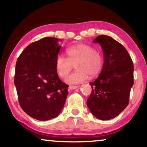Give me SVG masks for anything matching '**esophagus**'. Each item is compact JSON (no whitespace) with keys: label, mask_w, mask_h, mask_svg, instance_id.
Segmentation results:
<instances>
[{"label":"esophagus","mask_w":147,"mask_h":147,"mask_svg":"<svg viewBox=\"0 0 147 147\" xmlns=\"http://www.w3.org/2000/svg\"><path fill=\"white\" fill-rule=\"evenodd\" d=\"M79 88V86H69V90H74V89H76V88Z\"/></svg>","instance_id":"esophagus-1"}]
</instances>
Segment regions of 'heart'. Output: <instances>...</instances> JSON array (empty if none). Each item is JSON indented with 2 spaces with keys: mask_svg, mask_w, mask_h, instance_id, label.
Wrapping results in <instances>:
<instances>
[{
  "mask_svg": "<svg viewBox=\"0 0 147 147\" xmlns=\"http://www.w3.org/2000/svg\"><path fill=\"white\" fill-rule=\"evenodd\" d=\"M67 58L58 55L55 59V67L60 78H63L73 69H77L65 78L69 84H78L86 81L89 78L95 77L101 71L103 59L99 52L91 46L78 44L71 46L66 50Z\"/></svg>",
  "mask_w": 147,
  "mask_h": 147,
  "instance_id": "obj_1",
  "label": "heart"
}]
</instances>
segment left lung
<instances>
[{
    "label": "left lung",
    "mask_w": 147,
    "mask_h": 147,
    "mask_svg": "<svg viewBox=\"0 0 147 147\" xmlns=\"http://www.w3.org/2000/svg\"><path fill=\"white\" fill-rule=\"evenodd\" d=\"M93 42L101 46L104 64L97 79L90 83L92 93L87 106L98 119L108 120L117 116L128 106L134 84V65L127 50L113 38L99 35Z\"/></svg>",
    "instance_id": "obj_1"
}]
</instances>
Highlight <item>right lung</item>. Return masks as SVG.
<instances>
[{
	"label": "right lung",
	"mask_w": 147,
	"mask_h": 147,
	"mask_svg": "<svg viewBox=\"0 0 147 147\" xmlns=\"http://www.w3.org/2000/svg\"><path fill=\"white\" fill-rule=\"evenodd\" d=\"M61 39L45 37L27 46L16 63L15 85L20 106L38 120L59 115L65 104L68 86L59 78L55 67Z\"/></svg>",
	"instance_id": "add662e5"
}]
</instances>
